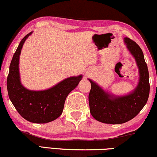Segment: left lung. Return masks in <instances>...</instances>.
I'll list each match as a JSON object with an SVG mask.
<instances>
[{
	"label": "left lung",
	"mask_w": 157,
	"mask_h": 157,
	"mask_svg": "<svg viewBox=\"0 0 157 157\" xmlns=\"http://www.w3.org/2000/svg\"><path fill=\"white\" fill-rule=\"evenodd\" d=\"M124 40L139 69V82L134 90L125 96H115L88 79L91 84L88 96L90 114L97 121L106 124H122L133 119L146 105L149 96V74L144 53L131 39L125 37Z\"/></svg>",
	"instance_id": "obj_1"
}]
</instances>
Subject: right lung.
I'll return each mask as SVG.
<instances>
[{
  "label": "right lung",
  "instance_id": "1",
  "mask_svg": "<svg viewBox=\"0 0 157 157\" xmlns=\"http://www.w3.org/2000/svg\"><path fill=\"white\" fill-rule=\"evenodd\" d=\"M33 32L21 40L13 56L7 77L9 97L15 109L24 119L33 123H47L62 114L69 93L78 85L82 75L71 77L45 90H29L21 85L19 71L21 50Z\"/></svg>",
  "mask_w": 157,
  "mask_h": 157
}]
</instances>
